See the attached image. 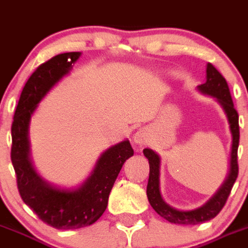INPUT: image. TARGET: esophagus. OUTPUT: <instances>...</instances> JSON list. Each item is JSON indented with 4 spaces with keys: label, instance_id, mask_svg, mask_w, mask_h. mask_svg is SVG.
<instances>
[{
    "label": "esophagus",
    "instance_id": "34e87169",
    "mask_svg": "<svg viewBox=\"0 0 248 248\" xmlns=\"http://www.w3.org/2000/svg\"><path fill=\"white\" fill-rule=\"evenodd\" d=\"M133 140H135V143H137V144H140V145L145 144V143L148 142L147 129H144V128L138 129V131L135 133V136H133Z\"/></svg>",
    "mask_w": 248,
    "mask_h": 248
}]
</instances>
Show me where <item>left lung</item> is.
Segmentation results:
<instances>
[{
	"label": "left lung",
	"mask_w": 248,
	"mask_h": 248,
	"mask_svg": "<svg viewBox=\"0 0 248 248\" xmlns=\"http://www.w3.org/2000/svg\"><path fill=\"white\" fill-rule=\"evenodd\" d=\"M198 90L205 95L214 96L219 101V104L223 106L226 117H228L229 124H230L231 136H232L230 170H229L228 177L221 185L220 188L217 191V193L204 205L197 208V209L177 210L170 207L161 198L160 187H159L160 158L152 149L145 148L143 150L145 158L149 160V180H148L147 186V196L150 205L160 217H163L168 221L173 224H182V225H196V224L204 223V221L215 218L225 205L231 188H232L233 184L237 179V175H239V165H237V148H239L240 140L239 113L233 108L230 89H229L225 78L212 63L207 64V80H205L204 84L198 85Z\"/></svg>",
	"instance_id": "obj_1"
}]
</instances>
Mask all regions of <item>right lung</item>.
Instances as JSON below:
<instances>
[{
    "label": "right lung",
    "mask_w": 248,
    "mask_h": 248,
    "mask_svg": "<svg viewBox=\"0 0 248 248\" xmlns=\"http://www.w3.org/2000/svg\"><path fill=\"white\" fill-rule=\"evenodd\" d=\"M79 56L80 52L60 54L36 68L23 88L11 128V160L20 197L39 219L60 230L84 228L100 218L122 165L133 155L127 140L112 145L101 154L84 184L75 189L52 186L33 168L28 140L30 117L48 90L68 75Z\"/></svg>",
    "instance_id": "right-lung-1"
}]
</instances>
